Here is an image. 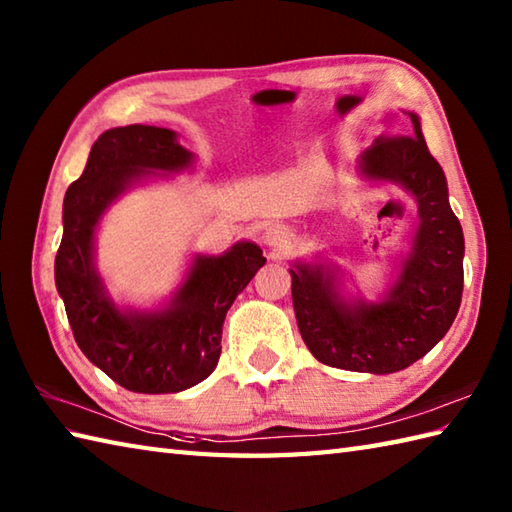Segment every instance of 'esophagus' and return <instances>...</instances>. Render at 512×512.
<instances>
[{"mask_svg":"<svg viewBox=\"0 0 512 512\" xmlns=\"http://www.w3.org/2000/svg\"><path fill=\"white\" fill-rule=\"evenodd\" d=\"M262 239H264V244L270 248H284L290 242V231L281 224H270L264 228Z\"/></svg>","mask_w":512,"mask_h":512,"instance_id":"34e87169","label":"esophagus"}]
</instances>
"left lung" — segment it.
<instances>
[{
	"mask_svg": "<svg viewBox=\"0 0 512 512\" xmlns=\"http://www.w3.org/2000/svg\"><path fill=\"white\" fill-rule=\"evenodd\" d=\"M391 134L358 158L372 182H396L418 202V228L383 301H345L336 275L295 262L292 306L303 343L317 361L350 372L391 374L416 363L449 332L464 288V235L449 204L438 160L424 143L420 118L405 112Z\"/></svg>",
	"mask_w": 512,
	"mask_h": 512,
	"instance_id": "left-lung-1",
	"label": "left lung"
}]
</instances>
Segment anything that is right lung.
Returning <instances> with one entry per match:
<instances>
[{"instance_id":"add662e5","label":"right lung","mask_w":512,"mask_h":512,"mask_svg":"<svg viewBox=\"0 0 512 512\" xmlns=\"http://www.w3.org/2000/svg\"><path fill=\"white\" fill-rule=\"evenodd\" d=\"M193 154L165 127L107 129L63 200L54 281L76 345L114 383L136 394H176L209 378L222 354L228 308L259 268L262 248L237 242L224 255H195L167 308L121 310L94 266V233L118 195L149 176L189 169Z\"/></svg>"}]
</instances>
